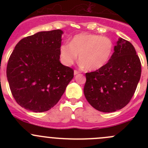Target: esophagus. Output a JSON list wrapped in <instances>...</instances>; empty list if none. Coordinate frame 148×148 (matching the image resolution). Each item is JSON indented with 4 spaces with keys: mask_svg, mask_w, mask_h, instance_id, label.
<instances>
[{
    "mask_svg": "<svg viewBox=\"0 0 148 148\" xmlns=\"http://www.w3.org/2000/svg\"><path fill=\"white\" fill-rule=\"evenodd\" d=\"M74 75H77V74H78L79 73H80V71H79L78 70H74Z\"/></svg>",
    "mask_w": 148,
    "mask_h": 148,
    "instance_id": "obj_1",
    "label": "esophagus"
}]
</instances>
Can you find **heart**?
Returning <instances> with one entry per match:
<instances>
[{
    "label": "heart",
    "instance_id": "b5f03b06",
    "mask_svg": "<svg viewBox=\"0 0 148 148\" xmlns=\"http://www.w3.org/2000/svg\"><path fill=\"white\" fill-rule=\"evenodd\" d=\"M113 43L107 37L89 33L74 36L69 44H64L59 48L61 62L69 66L79 58L81 64L86 70L95 71L107 64L113 52Z\"/></svg>",
    "mask_w": 148,
    "mask_h": 148
}]
</instances>
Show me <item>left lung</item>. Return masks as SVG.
Instances as JSON below:
<instances>
[{"mask_svg": "<svg viewBox=\"0 0 148 148\" xmlns=\"http://www.w3.org/2000/svg\"><path fill=\"white\" fill-rule=\"evenodd\" d=\"M114 50L104 67L85 74V97L103 112L121 110L130 102L141 76V62L130 42L120 38Z\"/></svg>", "mask_w": 148, "mask_h": 148, "instance_id": "obj_1", "label": "left lung"}]
</instances>
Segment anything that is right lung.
Segmentation results:
<instances>
[{
  "label": "right lung",
  "mask_w": 148,
  "mask_h": 148,
  "mask_svg": "<svg viewBox=\"0 0 148 148\" xmlns=\"http://www.w3.org/2000/svg\"><path fill=\"white\" fill-rule=\"evenodd\" d=\"M62 30L41 31L22 38L10 54L6 69L16 102L34 112L56 105L74 77V70L62 64Z\"/></svg>",
  "instance_id": "add662e5"
}]
</instances>
